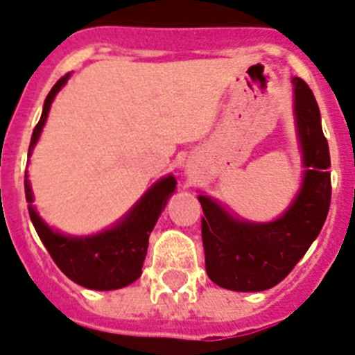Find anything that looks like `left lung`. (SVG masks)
<instances>
[{
    "label": "left lung",
    "instance_id": "obj_1",
    "mask_svg": "<svg viewBox=\"0 0 355 355\" xmlns=\"http://www.w3.org/2000/svg\"><path fill=\"white\" fill-rule=\"evenodd\" d=\"M293 110L302 153L304 177L297 197L275 221L254 223L232 216L208 195L202 206V245L210 280L230 291H265L280 284L317 239L331 199L330 149L319 105L300 77H293Z\"/></svg>",
    "mask_w": 355,
    "mask_h": 355
}]
</instances>
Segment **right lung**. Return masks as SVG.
<instances>
[{
	"instance_id": "right-lung-1",
	"label": "right lung",
	"mask_w": 355,
	"mask_h": 355,
	"mask_svg": "<svg viewBox=\"0 0 355 355\" xmlns=\"http://www.w3.org/2000/svg\"><path fill=\"white\" fill-rule=\"evenodd\" d=\"M69 75L71 73H66L62 79H58L57 85L47 94L40 121L31 136L29 158L40 138L42 128L46 125L53 99L68 83ZM175 188H177V178L173 175L162 177L110 228L94 236H66L49 227L38 216V211L33 206V189L25 171V199L29 202L31 221L35 225L36 234L40 236L44 247L51 254L58 269L69 280L96 291L121 289L141 276V267L149 247V236Z\"/></svg>"
}]
</instances>
